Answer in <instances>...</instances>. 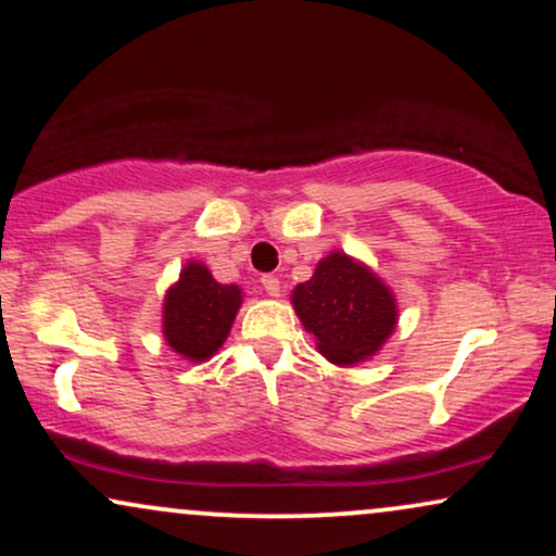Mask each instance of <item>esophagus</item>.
<instances>
[{"mask_svg":"<svg viewBox=\"0 0 556 556\" xmlns=\"http://www.w3.org/2000/svg\"><path fill=\"white\" fill-rule=\"evenodd\" d=\"M262 285H264V290H266V294H269V298H279V292H282V287H279V279L274 277V274H264Z\"/></svg>","mask_w":556,"mask_h":556,"instance_id":"obj_1","label":"esophagus"}]
</instances>
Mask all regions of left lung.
<instances>
[{
    "label": "left lung",
    "instance_id": "left-lung-1",
    "mask_svg": "<svg viewBox=\"0 0 556 556\" xmlns=\"http://www.w3.org/2000/svg\"><path fill=\"white\" fill-rule=\"evenodd\" d=\"M292 307L315 346L336 367L369 362L397 328V300L359 258L330 251L292 290Z\"/></svg>",
    "mask_w": 556,
    "mask_h": 556
}]
</instances>
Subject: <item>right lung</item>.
I'll return each instance as SVG.
<instances>
[{"mask_svg": "<svg viewBox=\"0 0 556 556\" xmlns=\"http://www.w3.org/2000/svg\"><path fill=\"white\" fill-rule=\"evenodd\" d=\"M241 302V287L220 285L205 264L187 262L161 307V333L168 349L192 364L207 362L226 343Z\"/></svg>", "mask_w": 556, "mask_h": 556, "instance_id": "right-lung-1", "label": "right lung"}]
</instances>
